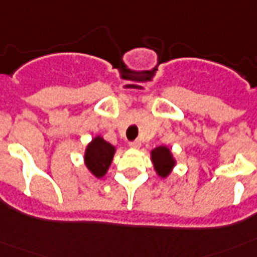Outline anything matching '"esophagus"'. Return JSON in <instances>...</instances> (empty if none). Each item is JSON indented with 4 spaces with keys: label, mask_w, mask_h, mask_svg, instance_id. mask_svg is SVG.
Returning <instances> with one entry per match:
<instances>
[{
    "label": "esophagus",
    "mask_w": 257,
    "mask_h": 257,
    "mask_svg": "<svg viewBox=\"0 0 257 257\" xmlns=\"http://www.w3.org/2000/svg\"><path fill=\"white\" fill-rule=\"evenodd\" d=\"M128 145H130L131 148H139V147H140V142H139V140H134V142L128 143Z\"/></svg>",
    "instance_id": "obj_1"
}]
</instances>
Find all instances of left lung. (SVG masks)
<instances>
[{"label":"left lung","mask_w":257,"mask_h":257,"mask_svg":"<svg viewBox=\"0 0 257 257\" xmlns=\"http://www.w3.org/2000/svg\"><path fill=\"white\" fill-rule=\"evenodd\" d=\"M152 161L154 163L156 171L162 178L170 174V171H171L175 165L171 152L167 147H158V148L153 149L152 151Z\"/></svg>","instance_id":"1"}]
</instances>
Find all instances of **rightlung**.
I'll return each instance as SVG.
<instances>
[{
  "instance_id": "right-lung-1",
  "label": "right lung",
  "mask_w": 257,
  "mask_h": 257,
  "mask_svg": "<svg viewBox=\"0 0 257 257\" xmlns=\"http://www.w3.org/2000/svg\"><path fill=\"white\" fill-rule=\"evenodd\" d=\"M114 152V147L106 143L103 138H95L86 149V166L96 178H101L112 162Z\"/></svg>"
}]
</instances>
